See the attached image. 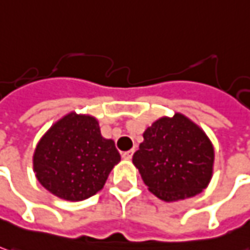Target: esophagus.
<instances>
[{
  "label": "esophagus",
  "instance_id": "1",
  "mask_svg": "<svg viewBox=\"0 0 250 250\" xmlns=\"http://www.w3.org/2000/svg\"><path fill=\"white\" fill-rule=\"evenodd\" d=\"M132 154H134V150H128V152H125V153H123V159H125V160H131Z\"/></svg>",
  "mask_w": 250,
  "mask_h": 250
}]
</instances>
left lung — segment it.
Listing matches in <instances>:
<instances>
[{"instance_id":"8db88e82","label":"left lung","mask_w":250,"mask_h":250,"mask_svg":"<svg viewBox=\"0 0 250 250\" xmlns=\"http://www.w3.org/2000/svg\"><path fill=\"white\" fill-rule=\"evenodd\" d=\"M213 161L215 149L208 135L179 112L147 127L132 156L147 190L167 203L201 193L212 179Z\"/></svg>"}]
</instances>
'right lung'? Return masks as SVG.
Masks as SVG:
<instances>
[{
	"instance_id": "add662e5",
	"label": "right lung",
	"mask_w": 250,
	"mask_h": 250,
	"mask_svg": "<svg viewBox=\"0 0 250 250\" xmlns=\"http://www.w3.org/2000/svg\"><path fill=\"white\" fill-rule=\"evenodd\" d=\"M119 161L115 142L101 135L98 120L69 112L42 135L32 168L38 182L53 196L82 201L103 189Z\"/></svg>"
}]
</instances>
